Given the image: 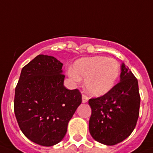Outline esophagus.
<instances>
[{"instance_id":"34e87169","label":"esophagus","mask_w":153,"mask_h":153,"mask_svg":"<svg viewBox=\"0 0 153 153\" xmlns=\"http://www.w3.org/2000/svg\"><path fill=\"white\" fill-rule=\"evenodd\" d=\"M88 100H89V97H88V96H86V95H82V103H86V102H88Z\"/></svg>"}]
</instances>
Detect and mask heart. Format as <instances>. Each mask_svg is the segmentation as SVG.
I'll return each mask as SVG.
<instances>
[{
    "label": "heart",
    "mask_w": 153,
    "mask_h": 153,
    "mask_svg": "<svg viewBox=\"0 0 153 153\" xmlns=\"http://www.w3.org/2000/svg\"><path fill=\"white\" fill-rule=\"evenodd\" d=\"M119 74L118 61L104 56L81 58L68 70V75L75 82L84 78L86 91L96 96H103L114 87Z\"/></svg>",
    "instance_id": "obj_1"
}]
</instances>
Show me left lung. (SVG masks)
I'll return each mask as SVG.
<instances>
[{"instance_id": "left-lung-1", "label": "left lung", "mask_w": 153, "mask_h": 153, "mask_svg": "<svg viewBox=\"0 0 153 153\" xmlns=\"http://www.w3.org/2000/svg\"><path fill=\"white\" fill-rule=\"evenodd\" d=\"M120 67V82L104 96L89 100L92 109L89 132L94 140L108 146L131 135L140 114L138 81L125 64Z\"/></svg>"}]
</instances>
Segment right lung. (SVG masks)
<instances>
[{"mask_svg":"<svg viewBox=\"0 0 153 153\" xmlns=\"http://www.w3.org/2000/svg\"><path fill=\"white\" fill-rule=\"evenodd\" d=\"M63 64L39 54L22 67L15 89L14 113L29 140L51 146L63 140L70 120L82 102L77 89L64 86Z\"/></svg>","mask_w":153,"mask_h":153,"instance_id":"right-lung-1","label":"right lung"}]
</instances>
